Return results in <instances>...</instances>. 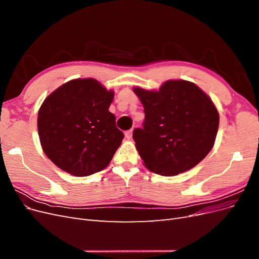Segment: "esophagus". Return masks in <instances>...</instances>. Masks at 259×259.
Segmentation results:
<instances>
[{
	"mask_svg": "<svg viewBox=\"0 0 259 259\" xmlns=\"http://www.w3.org/2000/svg\"><path fill=\"white\" fill-rule=\"evenodd\" d=\"M132 136H133V130H128L125 132V137L130 139V138H132Z\"/></svg>",
	"mask_w": 259,
	"mask_h": 259,
	"instance_id": "esophagus-1",
	"label": "esophagus"
}]
</instances>
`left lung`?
I'll use <instances>...</instances> for the list:
<instances>
[{
	"mask_svg": "<svg viewBox=\"0 0 259 259\" xmlns=\"http://www.w3.org/2000/svg\"><path fill=\"white\" fill-rule=\"evenodd\" d=\"M144 105L133 138L147 168L174 176L200 163L214 146L219 115L213 101L188 81H167L158 92L135 88Z\"/></svg>",
	"mask_w": 259,
	"mask_h": 259,
	"instance_id": "left-lung-1",
	"label": "left lung"
}]
</instances>
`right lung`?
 Masks as SVG:
<instances>
[{"mask_svg":"<svg viewBox=\"0 0 259 259\" xmlns=\"http://www.w3.org/2000/svg\"><path fill=\"white\" fill-rule=\"evenodd\" d=\"M113 92L94 79L61 85L44 100L37 131L48 158L74 176H89L108 166L124 138L109 111Z\"/></svg>","mask_w":259,"mask_h":259,"instance_id":"add662e5","label":"right lung"}]
</instances>
